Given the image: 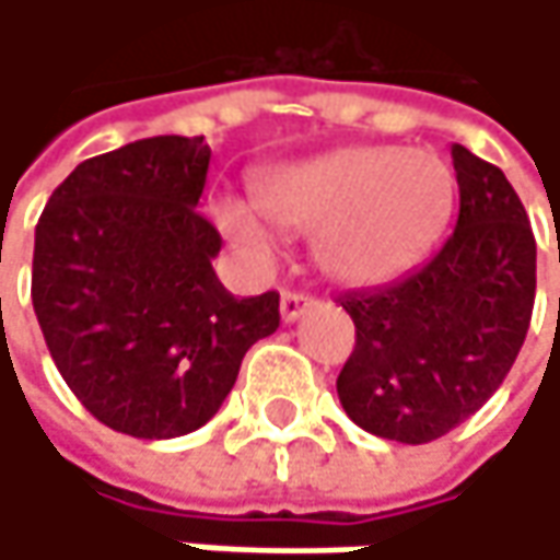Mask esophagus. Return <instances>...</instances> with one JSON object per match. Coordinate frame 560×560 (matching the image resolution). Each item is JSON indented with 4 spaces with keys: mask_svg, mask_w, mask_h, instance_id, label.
<instances>
[{
    "mask_svg": "<svg viewBox=\"0 0 560 560\" xmlns=\"http://www.w3.org/2000/svg\"><path fill=\"white\" fill-rule=\"evenodd\" d=\"M317 301L311 294H301V291H281V320L291 324L298 320L301 314H307Z\"/></svg>",
    "mask_w": 560,
    "mask_h": 560,
    "instance_id": "1",
    "label": "esophagus"
}]
</instances>
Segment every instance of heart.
I'll use <instances>...</instances> for the list:
<instances>
[{"mask_svg": "<svg viewBox=\"0 0 560 560\" xmlns=\"http://www.w3.org/2000/svg\"><path fill=\"white\" fill-rule=\"evenodd\" d=\"M454 197L457 177L441 155L353 145L266 171L253 187L257 210L226 197L217 203V223L259 262L272 256L267 222L281 233H311L314 262L327 279L376 284L421 259Z\"/></svg>", "mask_w": 560, "mask_h": 560, "instance_id": "b5f03b06", "label": "heart"}]
</instances>
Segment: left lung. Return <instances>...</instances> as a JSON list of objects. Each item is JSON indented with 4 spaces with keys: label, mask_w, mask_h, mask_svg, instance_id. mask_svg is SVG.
I'll return each instance as SVG.
<instances>
[{
    "label": "left lung",
    "mask_w": 560,
    "mask_h": 560,
    "mask_svg": "<svg viewBox=\"0 0 560 560\" xmlns=\"http://www.w3.org/2000/svg\"><path fill=\"white\" fill-rule=\"evenodd\" d=\"M460 213L415 272L340 298L357 347L337 376L343 411L370 434L428 444L467 421L512 370L535 304V236L497 165L451 149Z\"/></svg>",
    "instance_id": "obj_1"
}]
</instances>
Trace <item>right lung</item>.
<instances>
[{
  "mask_svg": "<svg viewBox=\"0 0 560 560\" xmlns=\"http://www.w3.org/2000/svg\"><path fill=\"white\" fill-rule=\"evenodd\" d=\"M203 136H155L80 162L35 226L32 304L63 383L113 431L165 441L207 424L279 294L236 298L197 213Z\"/></svg>",
  "mask_w": 560,
  "mask_h": 560,
  "instance_id": "1",
  "label": "right lung"
}]
</instances>
